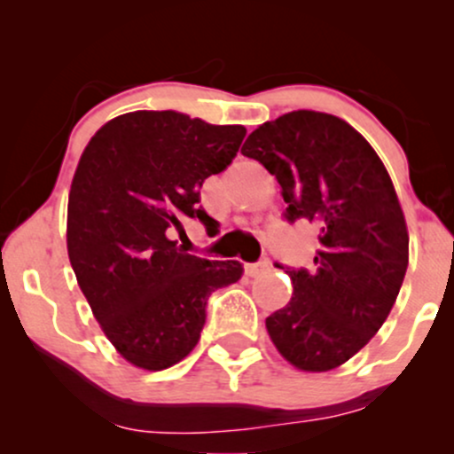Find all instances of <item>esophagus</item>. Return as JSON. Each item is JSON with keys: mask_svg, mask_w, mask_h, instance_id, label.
<instances>
[{"mask_svg": "<svg viewBox=\"0 0 454 454\" xmlns=\"http://www.w3.org/2000/svg\"><path fill=\"white\" fill-rule=\"evenodd\" d=\"M269 269H270L269 260H262V262H254V264H245V275H249V278H256V275L267 273Z\"/></svg>", "mask_w": 454, "mask_h": 454, "instance_id": "obj_1", "label": "esophagus"}]
</instances>
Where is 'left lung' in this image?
<instances>
[{
    "label": "left lung",
    "instance_id": "8db88e82",
    "mask_svg": "<svg viewBox=\"0 0 454 454\" xmlns=\"http://www.w3.org/2000/svg\"><path fill=\"white\" fill-rule=\"evenodd\" d=\"M241 153L275 175L286 217L320 232L314 270H286L294 293L267 317L270 341L301 372H331L367 346L397 301L410 256L397 192L363 134L328 113L281 114Z\"/></svg>",
    "mask_w": 454,
    "mask_h": 454
}]
</instances>
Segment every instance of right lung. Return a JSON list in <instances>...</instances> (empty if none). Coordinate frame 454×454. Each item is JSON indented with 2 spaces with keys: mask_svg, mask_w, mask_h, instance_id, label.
Masks as SVG:
<instances>
[{
  "mask_svg": "<svg viewBox=\"0 0 454 454\" xmlns=\"http://www.w3.org/2000/svg\"><path fill=\"white\" fill-rule=\"evenodd\" d=\"M243 126L175 111L119 114L93 134L67 196V256L93 316L134 367L161 372L196 348L213 290L241 279L237 260H207L170 239L207 176L231 164Z\"/></svg>",
  "mask_w": 454,
  "mask_h": 454,
  "instance_id": "1",
  "label": "right lung"
}]
</instances>
